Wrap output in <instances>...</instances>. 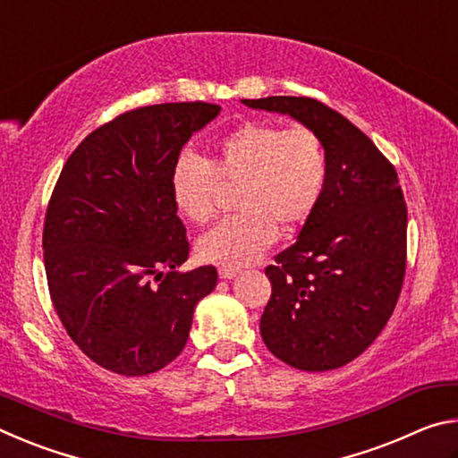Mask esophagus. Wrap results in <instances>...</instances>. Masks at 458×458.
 I'll list each match as a JSON object with an SVG mask.
<instances>
[{
    "mask_svg": "<svg viewBox=\"0 0 458 458\" xmlns=\"http://www.w3.org/2000/svg\"><path fill=\"white\" fill-rule=\"evenodd\" d=\"M220 278H224V281H230V278H234L238 275V268H230V267H222L218 270Z\"/></svg>",
    "mask_w": 458,
    "mask_h": 458,
    "instance_id": "1",
    "label": "esophagus"
}]
</instances>
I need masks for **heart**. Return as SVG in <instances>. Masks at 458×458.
I'll use <instances>...</instances> for the list:
<instances>
[{
  "mask_svg": "<svg viewBox=\"0 0 458 458\" xmlns=\"http://www.w3.org/2000/svg\"><path fill=\"white\" fill-rule=\"evenodd\" d=\"M224 185L240 183V214L222 220L198 240L201 260L244 267L259 260L278 236L311 218L327 183V153L305 125L278 127L250 121L214 145L210 159L183 153L172 172L174 201L185 218L206 224L218 212Z\"/></svg>",
  "mask_w": 458,
  "mask_h": 458,
  "instance_id": "heart-1",
  "label": "heart"
}]
</instances>
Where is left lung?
<instances>
[{"label": "left lung", "mask_w": 458, "mask_h": 458, "mask_svg": "<svg viewBox=\"0 0 458 458\" xmlns=\"http://www.w3.org/2000/svg\"><path fill=\"white\" fill-rule=\"evenodd\" d=\"M242 103L303 123L327 153L319 206L265 270L273 294L260 317L262 341L297 369L341 368L382 333L404 283L408 212L398 174L366 133L319 100Z\"/></svg>", "instance_id": "obj_1"}]
</instances>
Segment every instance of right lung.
Masks as SVG:
<instances>
[{
  "instance_id": "1",
  "label": "right lung",
  "mask_w": 458,
  "mask_h": 458,
  "mask_svg": "<svg viewBox=\"0 0 458 458\" xmlns=\"http://www.w3.org/2000/svg\"><path fill=\"white\" fill-rule=\"evenodd\" d=\"M210 103L123 113L76 147L44 220V267L54 309L100 368L147 376L182 353L193 309L218 270L180 273L190 242L172 172L190 137L218 117Z\"/></svg>"
}]
</instances>
